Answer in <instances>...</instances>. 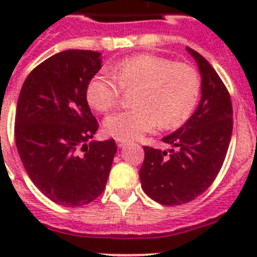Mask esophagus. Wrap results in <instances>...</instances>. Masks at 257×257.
<instances>
[{
    "mask_svg": "<svg viewBox=\"0 0 257 257\" xmlns=\"http://www.w3.org/2000/svg\"><path fill=\"white\" fill-rule=\"evenodd\" d=\"M128 144V140H124V139H117V145L118 148H123L124 145Z\"/></svg>",
    "mask_w": 257,
    "mask_h": 257,
    "instance_id": "34e87169",
    "label": "esophagus"
}]
</instances>
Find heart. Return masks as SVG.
<instances>
[{
    "label": "heart",
    "instance_id": "heart-1",
    "mask_svg": "<svg viewBox=\"0 0 257 257\" xmlns=\"http://www.w3.org/2000/svg\"><path fill=\"white\" fill-rule=\"evenodd\" d=\"M112 74L100 72L88 81L86 97L97 112L114 108L131 91L134 106L108 115L104 130L117 139H135L157 124L171 128L187 121L198 104L202 79L187 63L165 56L138 54L118 60Z\"/></svg>",
    "mask_w": 257,
    "mask_h": 257
}]
</instances>
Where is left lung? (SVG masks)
<instances>
[{"instance_id": "1", "label": "left lung", "mask_w": 257, "mask_h": 257, "mask_svg": "<svg viewBox=\"0 0 257 257\" xmlns=\"http://www.w3.org/2000/svg\"><path fill=\"white\" fill-rule=\"evenodd\" d=\"M202 74V97L187 123L163 143L170 152L144 147L139 175L147 196L165 206L193 201L210 188L221 169L233 131L228 88L201 54L187 47Z\"/></svg>"}]
</instances>
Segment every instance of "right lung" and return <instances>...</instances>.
Here are the masks:
<instances>
[{"instance_id": "right-lung-1", "label": "right lung", "mask_w": 257, "mask_h": 257, "mask_svg": "<svg viewBox=\"0 0 257 257\" xmlns=\"http://www.w3.org/2000/svg\"><path fill=\"white\" fill-rule=\"evenodd\" d=\"M100 52L67 50L50 56L23 83L15 143L27 174L47 198L64 207L87 205L105 189L114 140L91 142L99 123L86 97L100 70Z\"/></svg>"}]
</instances>
